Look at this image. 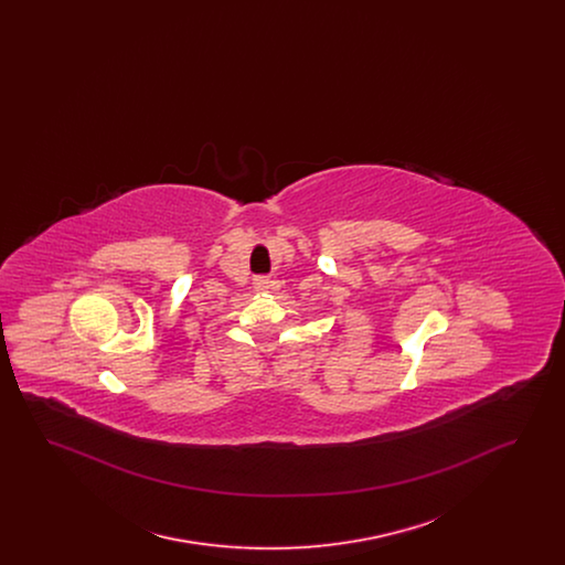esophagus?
<instances>
[{
  "label": "esophagus",
  "instance_id": "obj_1",
  "mask_svg": "<svg viewBox=\"0 0 565 565\" xmlns=\"http://www.w3.org/2000/svg\"><path fill=\"white\" fill-rule=\"evenodd\" d=\"M270 284H273V281H270L269 277H256V279H254V288H256L258 292H267L270 288Z\"/></svg>",
  "mask_w": 565,
  "mask_h": 565
}]
</instances>
